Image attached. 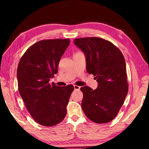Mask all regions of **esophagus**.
<instances>
[{
  "mask_svg": "<svg viewBox=\"0 0 149 149\" xmlns=\"http://www.w3.org/2000/svg\"><path fill=\"white\" fill-rule=\"evenodd\" d=\"M74 89L75 90H79L80 89V87L78 86V85H74Z\"/></svg>",
  "mask_w": 149,
  "mask_h": 149,
  "instance_id": "1",
  "label": "esophagus"
}]
</instances>
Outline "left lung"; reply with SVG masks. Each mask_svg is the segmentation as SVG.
I'll return each mask as SVG.
<instances>
[{
  "label": "left lung",
  "instance_id": "obj_1",
  "mask_svg": "<svg viewBox=\"0 0 149 149\" xmlns=\"http://www.w3.org/2000/svg\"><path fill=\"white\" fill-rule=\"evenodd\" d=\"M85 53L87 71L99 84L97 89L81 87V108L86 116L97 123H107L118 115L128 92L124 57L118 48L99 37L74 39Z\"/></svg>",
  "mask_w": 149,
  "mask_h": 149
}]
</instances>
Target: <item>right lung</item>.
Instances as JSON below:
<instances>
[{
  "label": "right lung",
  "instance_id": "right-lung-1",
  "mask_svg": "<svg viewBox=\"0 0 149 149\" xmlns=\"http://www.w3.org/2000/svg\"><path fill=\"white\" fill-rule=\"evenodd\" d=\"M69 39H45L31 45L20 59L17 70L19 93L35 122L51 127L64 119L72 85L59 87L49 80L58 72Z\"/></svg>",
  "mask_w": 149,
  "mask_h": 149
}]
</instances>
